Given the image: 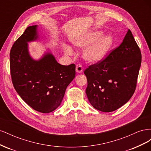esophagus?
Masks as SVG:
<instances>
[{"mask_svg": "<svg viewBox=\"0 0 151 151\" xmlns=\"http://www.w3.org/2000/svg\"><path fill=\"white\" fill-rule=\"evenodd\" d=\"M76 70L77 73H81L83 72V67H82V65L80 64V63H79V64H77L76 65Z\"/></svg>", "mask_w": 151, "mask_h": 151, "instance_id": "esophagus-1", "label": "esophagus"}]
</instances>
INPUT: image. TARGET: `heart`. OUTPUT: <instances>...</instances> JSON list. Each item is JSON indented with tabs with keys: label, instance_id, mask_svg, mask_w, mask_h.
Segmentation results:
<instances>
[{
	"label": "heart",
	"instance_id": "heart-1",
	"mask_svg": "<svg viewBox=\"0 0 151 151\" xmlns=\"http://www.w3.org/2000/svg\"><path fill=\"white\" fill-rule=\"evenodd\" d=\"M103 35V31L99 30L94 31L81 36L74 42V45L77 47L85 48L100 39L84 51L83 57L86 61L92 63L101 62L112 48L114 44L113 36L108 35L101 38ZM74 52L71 48L66 47L65 48V53L67 55H71Z\"/></svg>",
	"mask_w": 151,
	"mask_h": 151
}]
</instances>
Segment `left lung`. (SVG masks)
Returning a JSON list of instances; mask_svg holds the SVG:
<instances>
[{"mask_svg": "<svg viewBox=\"0 0 151 151\" xmlns=\"http://www.w3.org/2000/svg\"><path fill=\"white\" fill-rule=\"evenodd\" d=\"M141 58L140 50L129 29L119 46L85 69L86 93L94 108L111 112L128 102L136 88Z\"/></svg>", "mask_w": 151, "mask_h": 151, "instance_id": "left-lung-1", "label": "left lung"}]
</instances>
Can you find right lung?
<instances>
[{
    "instance_id": "right-lung-1",
    "label": "right lung",
    "mask_w": 151,
    "mask_h": 151,
    "mask_svg": "<svg viewBox=\"0 0 151 151\" xmlns=\"http://www.w3.org/2000/svg\"><path fill=\"white\" fill-rule=\"evenodd\" d=\"M37 26H29L14 43L10 52V70L14 89L24 101L35 110L50 113L62 101L67 87L74 79V63L62 65L51 53L33 60L28 42L37 39Z\"/></svg>"
}]
</instances>
